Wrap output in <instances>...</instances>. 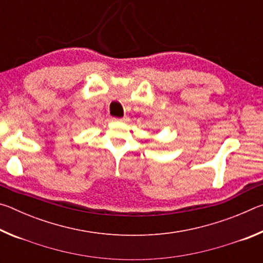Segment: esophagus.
I'll use <instances>...</instances> for the list:
<instances>
[{
	"label": "esophagus",
	"mask_w": 263,
	"mask_h": 263,
	"mask_svg": "<svg viewBox=\"0 0 263 263\" xmlns=\"http://www.w3.org/2000/svg\"><path fill=\"white\" fill-rule=\"evenodd\" d=\"M114 121L116 122H126L127 117H122V118H114Z\"/></svg>",
	"instance_id": "1"
}]
</instances>
